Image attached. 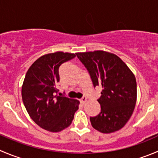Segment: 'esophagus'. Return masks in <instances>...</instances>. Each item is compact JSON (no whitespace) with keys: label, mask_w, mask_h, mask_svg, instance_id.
I'll use <instances>...</instances> for the list:
<instances>
[{"label":"esophagus","mask_w":158,"mask_h":158,"mask_svg":"<svg viewBox=\"0 0 158 158\" xmlns=\"http://www.w3.org/2000/svg\"><path fill=\"white\" fill-rule=\"evenodd\" d=\"M86 101H87L86 97H82V99H80V102H81V103H82V104H85Z\"/></svg>","instance_id":"esophagus-1"}]
</instances>
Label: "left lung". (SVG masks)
<instances>
[{
  "label": "left lung",
  "mask_w": 158,
  "mask_h": 158,
  "mask_svg": "<svg viewBox=\"0 0 158 158\" xmlns=\"http://www.w3.org/2000/svg\"><path fill=\"white\" fill-rule=\"evenodd\" d=\"M88 70L94 87H102L98 102L101 112L90 117L94 129L103 134L115 132L125 126L137 102V82L134 73L121 59L105 51L76 53Z\"/></svg>",
  "instance_id": "obj_1"
}]
</instances>
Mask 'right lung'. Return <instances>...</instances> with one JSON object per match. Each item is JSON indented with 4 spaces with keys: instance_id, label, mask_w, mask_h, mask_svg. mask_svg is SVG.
<instances>
[{
    "instance_id": "obj_1",
    "label": "right lung",
    "mask_w": 158,
    "mask_h": 158,
    "mask_svg": "<svg viewBox=\"0 0 158 158\" xmlns=\"http://www.w3.org/2000/svg\"><path fill=\"white\" fill-rule=\"evenodd\" d=\"M76 57L74 53L56 52L38 58L27 70L21 88L26 110L37 125L59 132L70 126L79 101L58 96L59 67Z\"/></svg>"
}]
</instances>
